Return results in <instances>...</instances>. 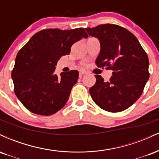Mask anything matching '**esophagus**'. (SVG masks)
Returning a JSON list of instances; mask_svg holds the SVG:
<instances>
[{"label":"esophagus","instance_id":"obj_1","mask_svg":"<svg viewBox=\"0 0 159 159\" xmlns=\"http://www.w3.org/2000/svg\"><path fill=\"white\" fill-rule=\"evenodd\" d=\"M87 74L86 70H80V76L84 75V74Z\"/></svg>","mask_w":159,"mask_h":159}]
</instances>
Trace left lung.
Listing matches in <instances>:
<instances>
[{
	"instance_id": "obj_1",
	"label": "left lung",
	"mask_w": 159,
	"mask_h": 159,
	"mask_svg": "<svg viewBox=\"0 0 159 159\" xmlns=\"http://www.w3.org/2000/svg\"><path fill=\"white\" fill-rule=\"evenodd\" d=\"M85 30L100 41L96 65L113 70L108 82L94 75L96 83L89 89L91 98L99 107L109 112L128 109L141 97L150 77L147 53L135 35L120 26L105 24Z\"/></svg>"
}]
</instances>
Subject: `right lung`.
<instances>
[{"instance_id": "1", "label": "right lung", "mask_w": 159, "mask_h": 159, "mask_svg": "<svg viewBox=\"0 0 159 159\" xmlns=\"http://www.w3.org/2000/svg\"><path fill=\"white\" fill-rule=\"evenodd\" d=\"M88 37L84 28L42 30L18 51L12 71L14 91L30 111L49 116L66 104L79 72L57 76L55 66L62 56L70 54L74 43Z\"/></svg>"}]
</instances>
